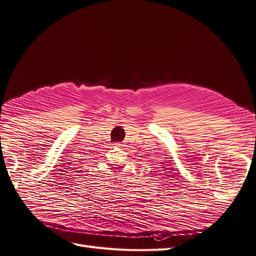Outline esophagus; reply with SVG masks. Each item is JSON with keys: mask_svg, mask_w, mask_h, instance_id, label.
Listing matches in <instances>:
<instances>
[{"mask_svg": "<svg viewBox=\"0 0 256 256\" xmlns=\"http://www.w3.org/2000/svg\"><path fill=\"white\" fill-rule=\"evenodd\" d=\"M114 145H116V147H122V143H116Z\"/></svg>", "mask_w": 256, "mask_h": 256, "instance_id": "1", "label": "esophagus"}]
</instances>
